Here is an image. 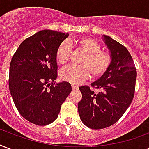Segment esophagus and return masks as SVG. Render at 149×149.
Segmentation results:
<instances>
[{"label": "esophagus", "instance_id": "34e87169", "mask_svg": "<svg viewBox=\"0 0 149 149\" xmlns=\"http://www.w3.org/2000/svg\"><path fill=\"white\" fill-rule=\"evenodd\" d=\"M72 89L73 90V91H74V90H77V89H78V87H77V86H76V85L72 84Z\"/></svg>", "mask_w": 149, "mask_h": 149}]
</instances>
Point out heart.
I'll return each instance as SVG.
<instances>
[{
  "label": "heart",
  "mask_w": 149,
  "mask_h": 149,
  "mask_svg": "<svg viewBox=\"0 0 149 149\" xmlns=\"http://www.w3.org/2000/svg\"><path fill=\"white\" fill-rule=\"evenodd\" d=\"M77 44L85 52L81 64L69 65L60 71L61 79L79 84L88 78L91 72L92 77H98L103 75L111 64V55L109 52L101 50V46L95 40L90 37H83L77 40ZM71 46L67 41H63L56 50V59L61 64H64L70 59Z\"/></svg>",
  "instance_id": "b5f03b06"
}]
</instances>
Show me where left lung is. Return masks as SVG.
Returning <instances> with one entry per match:
<instances>
[{
	"label": "left lung",
	"instance_id": "1",
	"mask_svg": "<svg viewBox=\"0 0 149 149\" xmlns=\"http://www.w3.org/2000/svg\"><path fill=\"white\" fill-rule=\"evenodd\" d=\"M102 39L109 50L111 64L99 79L91 84L101 91L88 86L79 87L82 99L78 112L82 122L91 129H103L120 120L130 106L134 95L137 71L126 47L109 36Z\"/></svg>",
	"mask_w": 149,
	"mask_h": 149
}]
</instances>
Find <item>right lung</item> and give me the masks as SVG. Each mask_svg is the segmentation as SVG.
<instances>
[{
	"mask_svg": "<svg viewBox=\"0 0 149 149\" xmlns=\"http://www.w3.org/2000/svg\"><path fill=\"white\" fill-rule=\"evenodd\" d=\"M69 33L44 29L22 42L10 63L9 90L17 109L29 122L50 124L58 118L72 91L70 83L55 84L56 50Z\"/></svg>",
	"mask_w": 149,
	"mask_h": 149,
	"instance_id": "obj_1",
	"label": "right lung"
}]
</instances>
